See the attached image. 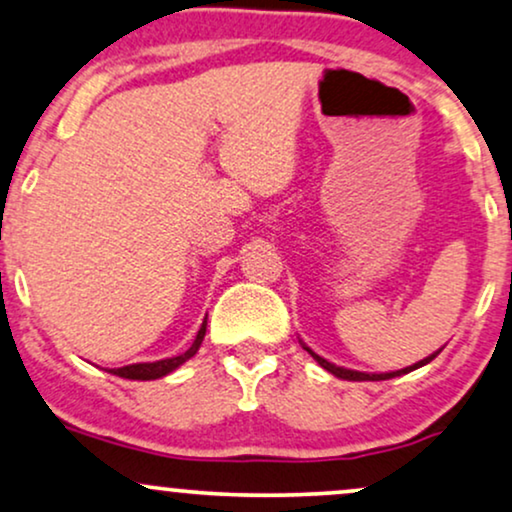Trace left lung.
Masks as SVG:
<instances>
[{
    "instance_id": "left-lung-1",
    "label": "left lung",
    "mask_w": 512,
    "mask_h": 512,
    "mask_svg": "<svg viewBox=\"0 0 512 512\" xmlns=\"http://www.w3.org/2000/svg\"><path fill=\"white\" fill-rule=\"evenodd\" d=\"M304 349H306L308 353H311V356L315 358V361H318L320 365H323V368H325L327 372H332L334 377H342V380H351V382H380V380H391V377L406 375V372H410V370L420 368V365H427L430 361H434V358H437V353L441 351V349H439L437 353H432V356L422 358L420 363L410 365V368H403V370H396V372H380V375H370V372H358V370H346V368H339V365H334V363H330V361H325V358H320L318 353H313L311 349H308V346H304Z\"/></svg>"
}]
</instances>
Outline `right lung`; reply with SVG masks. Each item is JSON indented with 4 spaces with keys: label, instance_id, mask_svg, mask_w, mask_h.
I'll use <instances>...</instances> for the list:
<instances>
[{
    "label": "right lung",
    "instance_id": "1",
    "mask_svg": "<svg viewBox=\"0 0 512 512\" xmlns=\"http://www.w3.org/2000/svg\"><path fill=\"white\" fill-rule=\"evenodd\" d=\"M204 334H206V318H204V323H201V330L197 332V339H194L192 346H189L185 353H180V356L163 358V361H154V363L125 365V368H116V370H109V372H113V375H118V377H125V380H159V377H166L168 372L180 368L182 363L189 361V358H192L194 353L199 351L201 342H204Z\"/></svg>",
    "mask_w": 512,
    "mask_h": 512
}]
</instances>
